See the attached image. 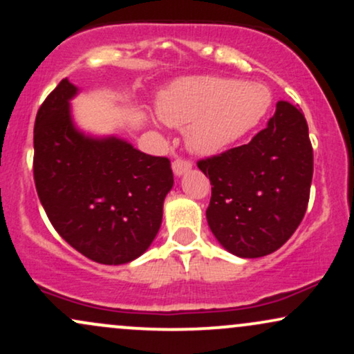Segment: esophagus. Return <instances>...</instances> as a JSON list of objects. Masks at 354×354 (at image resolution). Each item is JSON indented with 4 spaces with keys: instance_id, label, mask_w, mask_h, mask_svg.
Instances as JSON below:
<instances>
[{
    "instance_id": "obj_1",
    "label": "esophagus",
    "mask_w": 354,
    "mask_h": 354,
    "mask_svg": "<svg viewBox=\"0 0 354 354\" xmlns=\"http://www.w3.org/2000/svg\"><path fill=\"white\" fill-rule=\"evenodd\" d=\"M191 168H193V165H191V161H188V160H181V158H178V160L173 161L174 176H181V174L189 171Z\"/></svg>"
}]
</instances>
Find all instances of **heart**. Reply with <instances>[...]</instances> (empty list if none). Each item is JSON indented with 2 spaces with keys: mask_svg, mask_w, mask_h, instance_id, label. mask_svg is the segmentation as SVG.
<instances>
[{
  "mask_svg": "<svg viewBox=\"0 0 354 354\" xmlns=\"http://www.w3.org/2000/svg\"><path fill=\"white\" fill-rule=\"evenodd\" d=\"M271 106L265 84L223 76H191L169 84L158 100L166 124L186 128V143L200 154H214L258 126Z\"/></svg>",
  "mask_w": 354,
  "mask_h": 354,
  "instance_id": "heart-1",
  "label": "heart"
}]
</instances>
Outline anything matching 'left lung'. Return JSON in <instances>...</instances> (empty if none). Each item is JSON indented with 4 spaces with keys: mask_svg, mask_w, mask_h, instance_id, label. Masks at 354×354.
Instances as JSON below:
<instances>
[{
    "mask_svg": "<svg viewBox=\"0 0 354 354\" xmlns=\"http://www.w3.org/2000/svg\"><path fill=\"white\" fill-rule=\"evenodd\" d=\"M211 181L206 219L219 245L239 258L281 248L306 213L313 148L303 113L278 101L248 145L198 161Z\"/></svg>",
    "mask_w": 354,
    "mask_h": 354,
    "instance_id": "1",
    "label": "left lung"
}]
</instances>
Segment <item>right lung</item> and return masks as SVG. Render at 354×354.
<instances>
[{
  "label": "right lung",
  "instance_id": "right-lung-1",
  "mask_svg": "<svg viewBox=\"0 0 354 354\" xmlns=\"http://www.w3.org/2000/svg\"><path fill=\"white\" fill-rule=\"evenodd\" d=\"M78 88L63 80L38 109L33 173L53 228L93 261L124 265L153 243L173 188L168 158L116 136L84 135L73 123Z\"/></svg>",
  "mask_w": 354,
  "mask_h": 354
}]
</instances>
